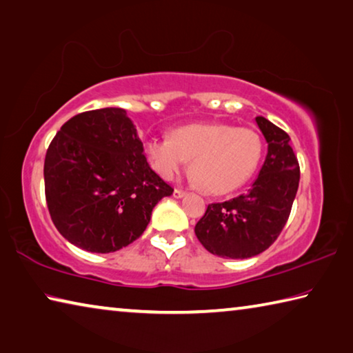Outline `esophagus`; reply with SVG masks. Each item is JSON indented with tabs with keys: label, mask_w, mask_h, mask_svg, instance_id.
<instances>
[{
	"label": "esophagus",
	"mask_w": 353,
	"mask_h": 353,
	"mask_svg": "<svg viewBox=\"0 0 353 353\" xmlns=\"http://www.w3.org/2000/svg\"><path fill=\"white\" fill-rule=\"evenodd\" d=\"M174 198H183V196H187V191H183V190H181V188H176L174 190Z\"/></svg>",
	"instance_id": "34e87169"
}]
</instances>
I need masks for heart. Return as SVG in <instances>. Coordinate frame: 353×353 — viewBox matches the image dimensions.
Wrapping results in <instances>:
<instances>
[{
	"mask_svg": "<svg viewBox=\"0 0 353 353\" xmlns=\"http://www.w3.org/2000/svg\"><path fill=\"white\" fill-rule=\"evenodd\" d=\"M145 151L152 168L172 181L187 170L213 194L230 193L246 183L259 166L263 140L249 128L225 123H191L172 130L170 139H151Z\"/></svg>",
	"mask_w": 353,
	"mask_h": 353,
	"instance_id": "heart-1",
	"label": "heart"
}]
</instances>
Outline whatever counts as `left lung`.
<instances>
[{"label": "left lung", "instance_id": "1", "mask_svg": "<svg viewBox=\"0 0 353 353\" xmlns=\"http://www.w3.org/2000/svg\"><path fill=\"white\" fill-rule=\"evenodd\" d=\"M256 124L268 141V154L259 177L248 193L208 204L194 227L202 246L224 259H249L277 240L290 218L301 168L290 135L265 117Z\"/></svg>", "mask_w": 353, "mask_h": 353}]
</instances>
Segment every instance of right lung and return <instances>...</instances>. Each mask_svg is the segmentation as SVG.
Listing matches in <instances>:
<instances>
[{
    "label": "right lung",
    "mask_w": 353,
    "mask_h": 353,
    "mask_svg": "<svg viewBox=\"0 0 353 353\" xmlns=\"http://www.w3.org/2000/svg\"><path fill=\"white\" fill-rule=\"evenodd\" d=\"M43 176L56 229L97 254L140 238L155 204L174 191L149 166L134 123L118 107L70 118L48 148Z\"/></svg>",
    "instance_id": "1"
}]
</instances>
